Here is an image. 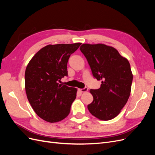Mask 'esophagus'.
<instances>
[{"mask_svg":"<svg viewBox=\"0 0 155 155\" xmlns=\"http://www.w3.org/2000/svg\"><path fill=\"white\" fill-rule=\"evenodd\" d=\"M79 91H80L81 92H86L88 91V88L87 87H85L84 88H79Z\"/></svg>","mask_w":155,"mask_h":155,"instance_id":"1","label":"esophagus"}]
</instances>
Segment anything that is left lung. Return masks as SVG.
<instances>
[{
    "label": "left lung",
    "mask_w": 155,
    "mask_h": 155,
    "mask_svg": "<svg viewBox=\"0 0 155 155\" xmlns=\"http://www.w3.org/2000/svg\"><path fill=\"white\" fill-rule=\"evenodd\" d=\"M80 50L90 65L94 77L101 80L99 89H91L93 101L88 105L91 114L107 121L118 116L127 102L133 73L127 59L104 44H83Z\"/></svg>",
    "instance_id": "left-lung-1"
}]
</instances>
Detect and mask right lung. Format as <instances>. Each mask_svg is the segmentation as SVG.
Segmentation results:
<instances>
[{"mask_svg":"<svg viewBox=\"0 0 155 155\" xmlns=\"http://www.w3.org/2000/svg\"><path fill=\"white\" fill-rule=\"evenodd\" d=\"M81 43L48 45L34 55L25 71V90L37 116L50 123L64 119L76 97L77 88L59 84L67 76L70 55Z\"/></svg>","mask_w":155,"mask_h":155,"instance_id":"obj_1","label":"right lung"}]
</instances>
